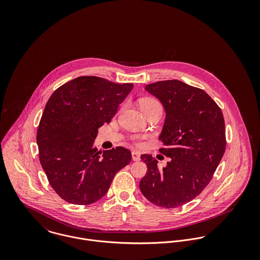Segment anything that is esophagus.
Masks as SVG:
<instances>
[{"instance_id": "34e87169", "label": "esophagus", "mask_w": 260, "mask_h": 260, "mask_svg": "<svg viewBox=\"0 0 260 260\" xmlns=\"http://www.w3.org/2000/svg\"><path fill=\"white\" fill-rule=\"evenodd\" d=\"M132 159L133 161H139L140 160V153L137 151L132 152Z\"/></svg>"}]
</instances>
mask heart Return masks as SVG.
<instances>
[{
	"mask_svg": "<svg viewBox=\"0 0 260 260\" xmlns=\"http://www.w3.org/2000/svg\"><path fill=\"white\" fill-rule=\"evenodd\" d=\"M140 106H141V108H142V110L144 111V113H146V112L149 111L150 109H152L154 107L160 108L162 110L161 104L157 100L151 99V98L141 100L140 101ZM147 138H148V136H145V135H134V136L131 137V141H132V143L134 145H136L138 147H142L145 144L144 140H146Z\"/></svg>",
	"mask_w": 260,
	"mask_h": 260,
	"instance_id": "heart-1",
	"label": "heart"
}]
</instances>
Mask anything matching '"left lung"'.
<instances>
[{"label": "left lung", "mask_w": 260, "mask_h": 260, "mask_svg": "<svg viewBox=\"0 0 260 260\" xmlns=\"http://www.w3.org/2000/svg\"><path fill=\"white\" fill-rule=\"evenodd\" d=\"M146 90L166 111L159 151L171 159L161 169L155 158L143 154L147 173L139 187L156 206L180 207L209 184L220 163L226 148L222 111L204 90L178 80L148 84Z\"/></svg>", "instance_id": "1"}]
</instances>
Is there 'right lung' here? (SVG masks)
I'll use <instances>...</instances> for the list:
<instances>
[{"label":"right lung","instance_id":"obj_1","mask_svg":"<svg viewBox=\"0 0 260 260\" xmlns=\"http://www.w3.org/2000/svg\"><path fill=\"white\" fill-rule=\"evenodd\" d=\"M133 84L96 76L71 80L51 95L37 131L39 159L55 192L65 201L88 205L108 191L116 173L128 165L123 147L98 151V128L110 123Z\"/></svg>","mask_w":260,"mask_h":260}]
</instances>
